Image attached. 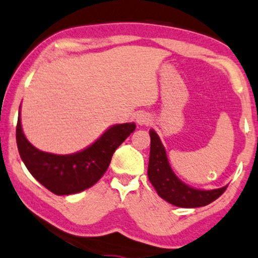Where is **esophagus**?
I'll list each match as a JSON object with an SVG mask.
<instances>
[{
  "label": "esophagus",
  "instance_id": "esophagus-1",
  "mask_svg": "<svg viewBox=\"0 0 258 258\" xmlns=\"http://www.w3.org/2000/svg\"><path fill=\"white\" fill-rule=\"evenodd\" d=\"M135 119L139 125H148L151 123V116H149V113L145 112V111H139L135 114Z\"/></svg>",
  "mask_w": 258,
  "mask_h": 258
}]
</instances>
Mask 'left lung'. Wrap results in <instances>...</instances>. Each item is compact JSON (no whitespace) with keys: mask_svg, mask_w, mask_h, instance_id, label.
<instances>
[{"mask_svg":"<svg viewBox=\"0 0 258 258\" xmlns=\"http://www.w3.org/2000/svg\"><path fill=\"white\" fill-rule=\"evenodd\" d=\"M151 135V153L148 163V179L158 195L171 205L182 208H197L209 205L220 197L227 186L214 190H200L178 179L168 164L166 151L154 130Z\"/></svg>","mask_w":258,"mask_h":258,"instance_id":"left-lung-1","label":"left lung"}]
</instances>
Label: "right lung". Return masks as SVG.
<instances>
[{
	"mask_svg": "<svg viewBox=\"0 0 258 258\" xmlns=\"http://www.w3.org/2000/svg\"><path fill=\"white\" fill-rule=\"evenodd\" d=\"M135 128V123L116 124L84 151L57 155L41 152L28 142L22 133L19 112L17 144L27 170L41 185L55 195H72L88 189L103 177L114 151Z\"/></svg>",
	"mask_w": 258,
	"mask_h": 258,
	"instance_id": "obj_1",
	"label": "right lung"
}]
</instances>
